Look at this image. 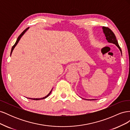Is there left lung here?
<instances>
[{
    "label": "left lung",
    "instance_id": "left-lung-1",
    "mask_svg": "<svg viewBox=\"0 0 130 130\" xmlns=\"http://www.w3.org/2000/svg\"><path fill=\"white\" fill-rule=\"evenodd\" d=\"M103 32L104 34H105V36H106V39L107 40V42L111 43H113V44H115L118 48L120 51V52L121 53V49L120 48V47L119 46L118 43V41L117 40L116 37L115 36V34L113 32V31L109 29L107 27H103ZM87 100H95L96 99H86Z\"/></svg>",
    "mask_w": 130,
    "mask_h": 130
}]
</instances>
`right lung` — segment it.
Wrapping results in <instances>:
<instances>
[{
    "label": "right lung",
    "instance_id": "1",
    "mask_svg": "<svg viewBox=\"0 0 130 130\" xmlns=\"http://www.w3.org/2000/svg\"><path fill=\"white\" fill-rule=\"evenodd\" d=\"M29 27H27V28H26L25 30H24L23 31V32L19 35V36H18V38H17V41H16V42H15V44L13 45V46L12 47V49H11V54H12V52H13V49H14V48H15V46L17 45V44H18V42L19 41V40H20V39L21 38V37L23 36V35H24V34H25V32H26V31L29 29ZM52 90H53V89H52V90H51V91L50 92V93L48 94V95H47L46 96H44V97H43V98H36V99H35V98H29V99H32V100H41V99H45L46 98H47L48 97L50 94V93H51V92H52Z\"/></svg>",
    "mask_w": 130,
    "mask_h": 130
}]
</instances>
